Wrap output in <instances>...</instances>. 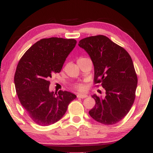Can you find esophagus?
Instances as JSON below:
<instances>
[{"instance_id": "obj_1", "label": "esophagus", "mask_w": 153, "mask_h": 153, "mask_svg": "<svg viewBox=\"0 0 153 153\" xmlns=\"http://www.w3.org/2000/svg\"><path fill=\"white\" fill-rule=\"evenodd\" d=\"M77 98H85L88 97V95L86 94H77Z\"/></svg>"}]
</instances>
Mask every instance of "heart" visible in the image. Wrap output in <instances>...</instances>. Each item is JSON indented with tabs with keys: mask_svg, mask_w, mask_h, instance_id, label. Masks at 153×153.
Returning a JSON list of instances; mask_svg holds the SVG:
<instances>
[{
	"mask_svg": "<svg viewBox=\"0 0 153 153\" xmlns=\"http://www.w3.org/2000/svg\"><path fill=\"white\" fill-rule=\"evenodd\" d=\"M86 59V58H84V57H80L78 59V60L77 61H80V60H82V59ZM75 88L76 90H79V91H84V89H85V86L84 84H77L75 86Z\"/></svg>",
	"mask_w": 153,
	"mask_h": 153,
	"instance_id": "obj_1",
	"label": "heart"
}]
</instances>
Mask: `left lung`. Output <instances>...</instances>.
Returning a JSON list of instances; mask_svg holds the SVG:
<instances>
[{
    "mask_svg": "<svg viewBox=\"0 0 153 153\" xmlns=\"http://www.w3.org/2000/svg\"><path fill=\"white\" fill-rule=\"evenodd\" d=\"M78 45L91 58L94 84H100L106 91L105 98L92 96L96 104L90 115L105 125L117 123L128 113L135 100L138 77L132 59L123 47L103 35L85 38Z\"/></svg>",
    "mask_w": 153,
    "mask_h": 153,
    "instance_id": "left-lung-1",
    "label": "left lung"
}]
</instances>
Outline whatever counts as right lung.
Returning a JSON list of instances; mask_svg holds the SVG:
<instances>
[{"label": "right lung", "instance_id": "1", "mask_svg": "<svg viewBox=\"0 0 153 153\" xmlns=\"http://www.w3.org/2000/svg\"><path fill=\"white\" fill-rule=\"evenodd\" d=\"M77 43L75 39L43 38L33 45L17 64L14 76L20 103L33 121L45 126L63 117L76 98L73 93L49 91L50 79L61 71L65 59Z\"/></svg>", "mask_w": 153, "mask_h": 153}]
</instances>
